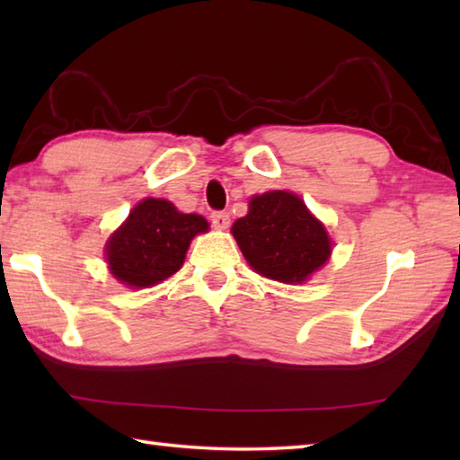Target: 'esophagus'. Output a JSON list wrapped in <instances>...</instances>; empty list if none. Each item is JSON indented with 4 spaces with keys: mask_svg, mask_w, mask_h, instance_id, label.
Returning <instances> with one entry per match:
<instances>
[{
    "mask_svg": "<svg viewBox=\"0 0 460 460\" xmlns=\"http://www.w3.org/2000/svg\"><path fill=\"white\" fill-rule=\"evenodd\" d=\"M211 223L215 229H227L229 223H231V215L227 211H215L211 215Z\"/></svg>",
    "mask_w": 460,
    "mask_h": 460,
    "instance_id": "1",
    "label": "esophagus"
}]
</instances>
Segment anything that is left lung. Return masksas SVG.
<instances>
[{"label":"left lung","mask_w":460,"mask_h":460,"mask_svg":"<svg viewBox=\"0 0 460 460\" xmlns=\"http://www.w3.org/2000/svg\"><path fill=\"white\" fill-rule=\"evenodd\" d=\"M231 233L249 266L284 284L306 282L332 252L324 225L288 190L255 194Z\"/></svg>","instance_id":"8db88e82"}]
</instances>
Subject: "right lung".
Here are the masks:
<instances>
[{
  "mask_svg": "<svg viewBox=\"0 0 460 460\" xmlns=\"http://www.w3.org/2000/svg\"><path fill=\"white\" fill-rule=\"evenodd\" d=\"M207 231L205 217L181 213L164 199H144L107 241L109 271L128 288L164 282L181 270L192 237Z\"/></svg>",
  "mask_w": 460,
  "mask_h": 460,
  "instance_id": "obj_1",
  "label": "right lung"
}]
</instances>
